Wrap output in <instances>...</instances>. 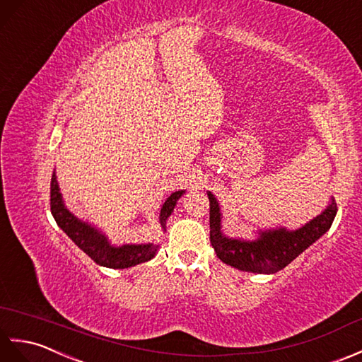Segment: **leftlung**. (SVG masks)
Masks as SVG:
<instances>
[{
    "mask_svg": "<svg viewBox=\"0 0 362 362\" xmlns=\"http://www.w3.org/2000/svg\"><path fill=\"white\" fill-rule=\"evenodd\" d=\"M209 195V221H211V243L221 262L230 267L259 274H272L284 269L297 255L303 252L310 245L324 235L330 229L338 212L334 199L325 211L315 220L297 230H267L260 232V237L254 242H240L228 238L220 230V207L212 194Z\"/></svg>",
    "mask_w": 362,
    "mask_h": 362,
    "instance_id": "obj_1",
    "label": "left lung"
}]
</instances>
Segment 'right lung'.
Wrapping results in <instances>:
<instances>
[{
  "label": "right lung",
  "mask_w": 362,
  "mask_h": 362,
  "mask_svg": "<svg viewBox=\"0 0 362 362\" xmlns=\"http://www.w3.org/2000/svg\"><path fill=\"white\" fill-rule=\"evenodd\" d=\"M182 195L181 192H175L165 199V203L160 207L159 221L160 226L165 228V220L170 216L176 199ZM51 212L54 220L57 221L59 226L65 230V234L74 242L82 251L90 255L91 259L100 264V267L124 269L134 267L153 259L156 254L158 245H124L115 247L108 243V240L99 234L94 228L77 220L68 209L63 206L62 195L59 192V184L55 180V173L51 180Z\"/></svg>",
  "instance_id": "1"
}]
</instances>
